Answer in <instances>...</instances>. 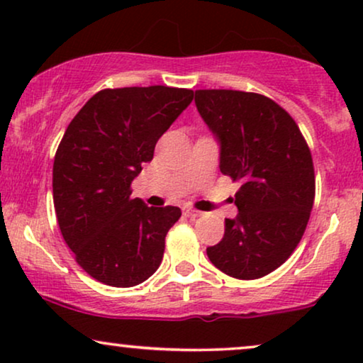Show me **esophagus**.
<instances>
[{"instance_id": "34e87169", "label": "esophagus", "mask_w": 363, "mask_h": 363, "mask_svg": "<svg viewBox=\"0 0 363 363\" xmlns=\"http://www.w3.org/2000/svg\"><path fill=\"white\" fill-rule=\"evenodd\" d=\"M182 213H183V216H188V218H196V216L201 215L200 211L193 210V208H188V206H183L182 208Z\"/></svg>"}]
</instances>
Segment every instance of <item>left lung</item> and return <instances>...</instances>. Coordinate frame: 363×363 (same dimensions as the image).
Wrapping results in <instances>:
<instances>
[{
	"mask_svg": "<svg viewBox=\"0 0 363 363\" xmlns=\"http://www.w3.org/2000/svg\"><path fill=\"white\" fill-rule=\"evenodd\" d=\"M198 112L220 145V170L241 183L238 215L206 255L236 279H259L292 255L315 195L314 165L297 123L261 94L196 91Z\"/></svg>",
	"mask_w": 363,
	"mask_h": 363,
	"instance_id": "8db88e82",
	"label": "left lung"
}]
</instances>
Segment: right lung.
<instances>
[{"mask_svg":"<svg viewBox=\"0 0 363 363\" xmlns=\"http://www.w3.org/2000/svg\"><path fill=\"white\" fill-rule=\"evenodd\" d=\"M191 101L190 89H106L69 123L54 157V208L77 264L99 282L132 287L160 266L182 211L132 200L130 185Z\"/></svg>","mask_w":363,"mask_h":363,"instance_id":"1","label":"right lung"}]
</instances>
